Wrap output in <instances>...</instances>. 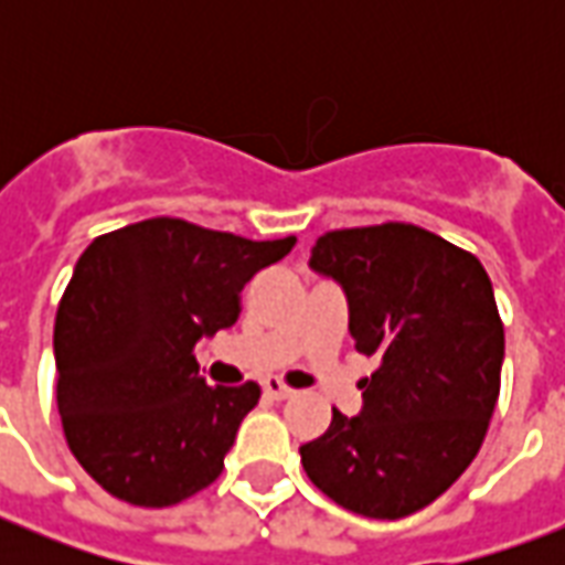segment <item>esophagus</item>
<instances>
[{"label":"esophagus","instance_id":"obj_1","mask_svg":"<svg viewBox=\"0 0 565 565\" xmlns=\"http://www.w3.org/2000/svg\"><path fill=\"white\" fill-rule=\"evenodd\" d=\"M263 391H266V396H269V399H287V396H294V391H290V387H287V384L278 379L266 381V384H263Z\"/></svg>","mask_w":565,"mask_h":565}]
</instances>
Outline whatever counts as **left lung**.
Returning a JSON list of instances; mask_svg holds the SVG:
<instances>
[{
	"label": "left lung",
	"mask_w": 565,
	"mask_h": 565,
	"mask_svg": "<svg viewBox=\"0 0 565 565\" xmlns=\"http://www.w3.org/2000/svg\"><path fill=\"white\" fill-rule=\"evenodd\" d=\"M311 266L342 284L363 412L299 448L311 484L342 509L399 521L426 509L481 450L499 399L505 327L481 259L415 223L330 230Z\"/></svg>",
	"instance_id": "1"
}]
</instances>
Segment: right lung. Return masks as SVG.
<instances>
[{
    "mask_svg": "<svg viewBox=\"0 0 565 565\" xmlns=\"http://www.w3.org/2000/svg\"><path fill=\"white\" fill-rule=\"evenodd\" d=\"M296 235L254 242L181 217L93 238L54 323L56 408L75 460L141 509L184 502L223 472L259 384L209 387L193 348L233 327L242 287Z\"/></svg>",
    "mask_w": 565,
    "mask_h": 565,
    "instance_id": "add662e5",
    "label": "right lung"
}]
</instances>
